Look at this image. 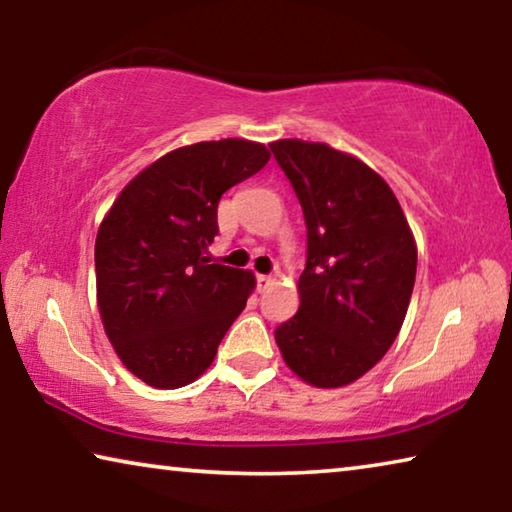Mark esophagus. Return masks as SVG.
I'll use <instances>...</instances> for the list:
<instances>
[{
  "mask_svg": "<svg viewBox=\"0 0 512 512\" xmlns=\"http://www.w3.org/2000/svg\"><path fill=\"white\" fill-rule=\"evenodd\" d=\"M268 284H271V275H262V273H259V275H257V289H259V291H266Z\"/></svg>",
  "mask_w": 512,
  "mask_h": 512,
  "instance_id": "esophagus-1",
  "label": "esophagus"
}]
</instances>
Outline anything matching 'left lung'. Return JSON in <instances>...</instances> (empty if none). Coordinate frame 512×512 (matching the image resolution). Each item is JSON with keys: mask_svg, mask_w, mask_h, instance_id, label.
Masks as SVG:
<instances>
[{"mask_svg": "<svg viewBox=\"0 0 512 512\" xmlns=\"http://www.w3.org/2000/svg\"><path fill=\"white\" fill-rule=\"evenodd\" d=\"M307 223L298 314L275 329L287 366L339 388L375 366L400 334L418 250L391 187L368 164L320 142L271 144Z\"/></svg>", "mask_w": 512, "mask_h": 512, "instance_id": "left-lung-1", "label": "left lung"}]
</instances>
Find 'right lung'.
Returning a JSON list of instances; mask_svg holds the SVG:
<instances>
[{"instance_id": "add662e5", "label": "right lung", "mask_w": 512, "mask_h": 512, "mask_svg": "<svg viewBox=\"0 0 512 512\" xmlns=\"http://www.w3.org/2000/svg\"><path fill=\"white\" fill-rule=\"evenodd\" d=\"M268 158L248 140L183 146L135 176L103 219L99 311L112 348L144 384H192L244 311L253 273L210 264L205 253L219 235L221 196Z\"/></svg>"}]
</instances>
